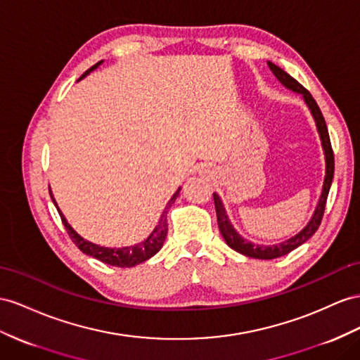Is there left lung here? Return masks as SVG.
Listing matches in <instances>:
<instances>
[{
    "label": "left lung",
    "mask_w": 360,
    "mask_h": 360,
    "mask_svg": "<svg viewBox=\"0 0 360 360\" xmlns=\"http://www.w3.org/2000/svg\"><path fill=\"white\" fill-rule=\"evenodd\" d=\"M268 65L271 68V71L275 75V77L278 79L281 84L289 88L295 92H300L304 97V101H306L309 109L311 110V115L315 118L316 126H318V132L321 135V141H322V147H324L326 152V179H324V187H322V195L319 199V204L315 210V214H313L311 220L307 224V226L302 229L301 233H298L295 237L289 238L280 245H274V246H260V245H252L251 242L245 240L243 237L238 236L236 233V229L233 228V225L229 224L228 216L225 213V208L222 205V200L219 199L217 195H213L214 198V207H216V216H217V225L220 229V234L224 236L225 242L229 248H233L234 251L240 252L246 257H252V259H263V260H272V259H278V257H283L285 254H289L290 251H293L295 248H298L300 245H302L304 242H307L309 238L316 233V229L321 225L322 216H324L326 211V204H327V198H328V191H330V186L331 181H333V174H335V155H333V149H331V143H330V135H328V129L326 124L324 115H322L321 109L318 106V103L315 101V98L311 97L310 92L304 88L300 82L295 80L292 76H289L288 72L284 70H281L280 67H276L275 63L268 62Z\"/></svg>",
    "instance_id": "1"
}]
</instances>
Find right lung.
Listing matches in <instances>:
<instances>
[{
	"label": "right lung",
	"mask_w": 360,
	"mask_h": 360,
	"mask_svg": "<svg viewBox=\"0 0 360 360\" xmlns=\"http://www.w3.org/2000/svg\"><path fill=\"white\" fill-rule=\"evenodd\" d=\"M100 63V62H98ZM98 63H96L94 67H91L85 75H82V77H85L89 71H92L94 70ZM80 77V79H82ZM178 195H179V188L176 190V193H174V195L172 196V199L169 200V204L165 205V208H164V211H162V216H161V219H160V222H158V225H156V228L153 229V233L146 238V240L143 242V243H140V245H135V246H127V248H118V250H112V248H103V246H98V245H94V243H91V242H88V240H85V238H82L75 229H72L70 225H68V222H67V219L63 217V214L60 213V210L58 208V211H59V216H60V219H62V224H63V226H65V229H67V233H68V236L71 237V240L75 242V245L79 248V250L84 252V254H86V255H89V257H94V259H97V260H100V262H103V263H106V264H110V266H117V268H132V266H135V264H138V263H143V262H146V260H149L152 255H155L156 252H158L161 248H162V243H164V240H165V236H167V211H169V208H170V205L173 204L174 202V199L178 198ZM50 196H51V199H53V195H51V191H50ZM53 202H54V205H56V200L53 199Z\"/></svg>",
	"instance_id": "add662e5"
}]
</instances>
